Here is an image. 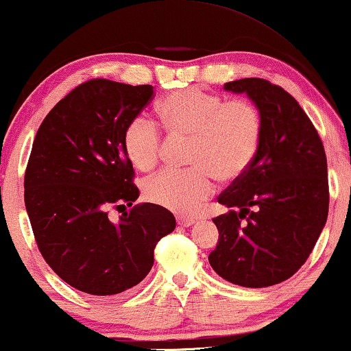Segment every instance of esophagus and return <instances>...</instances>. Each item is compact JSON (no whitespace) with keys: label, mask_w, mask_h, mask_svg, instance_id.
<instances>
[{"label":"esophagus","mask_w":351,"mask_h":351,"mask_svg":"<svg viewBox=\"0 0 351 351\" xmlns=\"http://www.w3.org/2000/svg\"><path fill=\"white\" fill-rule=\"evenodd\" d=\"M176 222H178V226H181V227H191L194 223V219L193 217H178L176 219Z\"/></svg>","instance_id":"obj_1"}]
</instances>
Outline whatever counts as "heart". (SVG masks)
Masks as SVG:
<instances>
[{"label":"heart","instance_id":"obj_1","mask_svg":"<svg viewBox=\"0 0 351 351\" xmlns=\"http://www.w3.org/2000/svg\"><path fill=\"white\" fill-rule=\"evenodd\" d=\"M162 128L173 138H189L188 170H162L143 184L150 202L178 214H194L221 183L247 175L260 150L263 121L248 99H226L216 93L184 88L157 104ZM122 147L137 170L149 171L163 154L162 132L145 117L125 125Z\"/></svg>","mask_w":351,"mask_h":351}]
</instances>
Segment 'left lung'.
<instances>
[{
    "mask_svg": "<svg viewBox=\"0 0 351 351\" xmlns=\"http://www.w3.org/2000/svg\"><path fill=\"white\" fill-rule=\"evenodd\" d=\"M223 90L247 93L263 135L247 175L217 197L230 210L213 219L219 240L209 263L234 285L267 288L306 263L327 222V157L314 124L281 86L243 78Z\"/></svg>",
    "mask_w": 351,
    "mask_h": 351,
    "instance_id": "8db88e82",
    "label": "left lung"
}]
</instances>
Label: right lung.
I'll return each mask as SVG.
<instances>
[{
    "instance_id": "1",
    "label": "right lung",
    "mask_w": 351,
    "mask_h": 351,
    "mask_svg": "<svg viewBox=\"0 0 351 351\" xmlns=\"http://www.w3.org/2000/svg\"><path fill=\"white\" fill-rule=\"evenodd\" d=\"M154 99L150 84L93 78L58 101L42 121L24 175V202L39 252L66 285L112 296L138 285L175 217L138 189L122 147L125 125ZM120 221L108 209L125 208Z\"/></svg>"
}]
</instances>
